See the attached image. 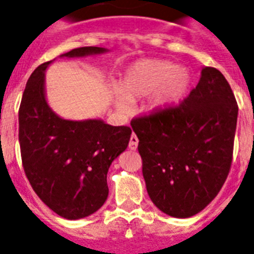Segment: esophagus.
I'll return each mask as SVG.
<instances>
[{"instance_id": "obj_1", "label": "esophagus", "mask_w": 254, "mask_h": 254, "mask_svg": "<svg viewBox=\"0 0 254 254\" xmlns=\"http://www.w3.org/2000/svg\"><path fill=\"white\" fill-rule=\"evenodd\" d=\"M137 145H139V139L136 137V135H133V133H132L131 139H129L128 148L131 150H136V149H137Z\"/></svg>"}]
</instances>
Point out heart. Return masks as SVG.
<instances>
[{"instance_id": "heart-1", "label": "heart", "mask_w": 254, "mask_h": 254, "mask_svg": "<svg viewBox=\"0 0 254 254\" xmlns=\"http://www.w3.org/2000/svg\"><path fill=\"white\" fill-rule=\"evenodd\" d=\"M190 83V71L183 66L156 58H144L126 70L119 80L118 89L112 93L115 109L122 114L131 110L129 102L137 101L148 94V109L162 112L182 100Z\"/></svg>"}]
</instances>
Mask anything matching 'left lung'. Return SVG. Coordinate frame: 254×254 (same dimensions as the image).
<instances>
[{"mask_svg":"<svg viewBox=\"0 0 254 254\" xmlns=\"http://www.w3.org/2000/svg\"><path fill=\"white\" fill-rule=\"evenodd\" d=\"M238 110L221 71L202 67L198 84L179 106L131 123L146 190L165 214L192 217L221 190L231 167Z\"/></svg>","mask_w":254,"mask_h":254,"instance_id":"obj_1","label":"left lung"}]
</instances>
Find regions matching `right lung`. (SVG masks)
I'll use <instances>...</instances> for the list:
<instances>
[{
  "label": "right lung",
  "instance_id": "right-lung-1",
  "mask_svg": "<svg viewBox=\"0 0 254 254\" xmlns=\"http://www.w3.org/2000/svg\"><path fill=\"white\" fill-rule=\"evenodd\" d=\"M106 52L84 47L60 57L83 58ZM52 62L40 64L27 81L19 108V144L33 190L54 213L72 221L93 214L105 204L109 167L127 149L132 131L102 119L70 121L54 113L45 91V71Z\"/></svg>",
  "mask_w": 254,
  "mask_h": 254
}]
</instances>
